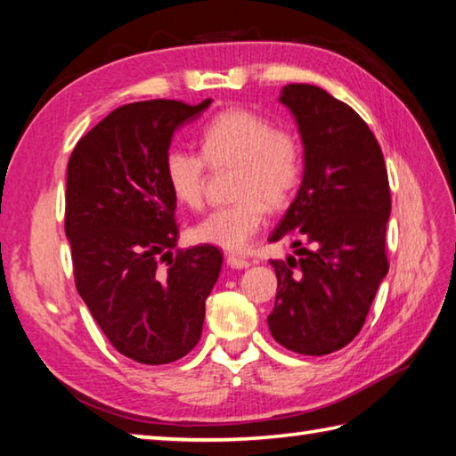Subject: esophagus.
Here are the masks:
<instances>
[{
    "label": "esophagus",
    "mask_w": 456,
    "mask_h": 456,
    "mask_svg": "<svg viewBox=\"0 0 456 456\" xmlns=\"http://www.w3.org/2000/svg\"><path fill=\"white\" fill-rule=\"evenodd\" d=\"M227 265L233 267V269H247L251 264H249V261H247V259L239 257V256H229V257H227Z\"/></svg>",
    "instance_id": "esophagus-1"
}]
</instances>
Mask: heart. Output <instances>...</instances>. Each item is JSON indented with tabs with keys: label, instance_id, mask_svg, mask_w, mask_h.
<instances>
[{
	"label": "heart",
	"instance_id": "obj_1",
	"mask_svg": "<svg viewBox=\"0 0 456 456\" xmlns=\"http://www.w3.org/2000/svg\"><path fill=\"white\" fill-rule=\"evenodd\" d=\"M200 154L171 149L165 157V181L181 205L203 199L205 159L213 168L233 167V205L207 213L189 229L195 243L223 251H245L265 223L269 209H280L297 189L304 171L299 141L289 130L245 108H231L207 122L199 136Z\"/></svg>",
	"mask_w": 456,
	"mask_h": 456
}]
</instances>
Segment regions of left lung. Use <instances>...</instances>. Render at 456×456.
Wrapping results in <instances>:
<instances>
[{
	"mask_svg": "<svg viewBox=\"0 0 456 456\" xmlns=\"http://www.w3.org/2000/svg\"><path fill=\"white\" fill-rule=\"evenodd\" d=\"M280 102L304 144L296 199L269 241L291 237L288 261H272L275 307L267 326L277 344L323 356L350 344L388 273V175L372 130L348 104L310 84H289Z\"/></svg>",
	"mask_w": 456,
	"mask_h": 456,
	"instance_id": "left-lung-1",
	"label": "left lung"
}]
</instances>
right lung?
<instances>
[{
	"instance_id": "1",
	"label": "right lung",
	"mask_w": 456,
	"mask_h": 456,
	"mask_svg": "<svg viewBox=\"0 0 456 456\" xmlns=\"http://www.w3.org/2000/svg\"><path fill=\"white\" fill-rule=\"evenodd\" d=\"M213 102L146 100L112 110L74 146L66 171V237L76 289L122 356L168 364L195 348L221 251L197 245L173 257L176 199L165 157L181 126ZM167 258L169 269H158Z\"/></svg>"
}]
</instances>
